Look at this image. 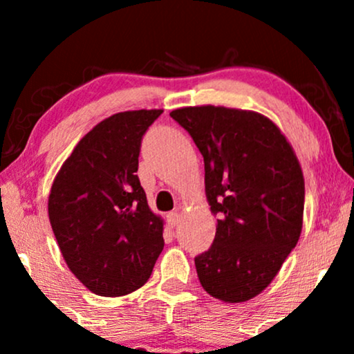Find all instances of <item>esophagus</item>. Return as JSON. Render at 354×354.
Returning a JSON list of instances; mask_svg holds the SVG:
<instances>
[{
    "instance_id": "1",
    "label": "esophagus",
    "mask_w": 354,
    "mask_h": 354,
    "mask_svg": "<svg viewBox=\"0 0 354 354\" xmlns=\"http://www.w3.org/2000/svg\"><path fill=\"white\" fill-rule=\"evenodd\" d=\"M166 221H168V226H171V228H174V226H178V223H180V214H178V213H169L168 216H166Z\"/></svg>"
}]
</instances>
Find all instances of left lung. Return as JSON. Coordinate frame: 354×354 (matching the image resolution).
Wrapping results in <instances>:
<instances>
[{
  "mask_svg": "<svg viewBox=\"0 0 354 354\" xmlns=\"http://www.w3.org/2000/svg\"><path fill=\"white\" fill-rule=\"evenodd\" d=\"M205 160L216 234L194 258L201 286L225 303L254 298L274 279L303 228L304 178L293 146L270 118L248 109L186 106L169 113Z\"/></svg>",
  "mask_w": 354,
  "mask_h": 354,
  "instance_id": "1",
  "label": "left lung"
}]
</instances>
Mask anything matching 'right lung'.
Masks as SVG:
<instances>
[{
  "instance_id": "1",
  "label": "right lung",
  "mask_w": 354,
  "mask_h": 354,
  "mask_svg": "<svg viewBox=\"0 0 354 354\" xmlns=\"http://www.w3.org/2000/svg\"><path fill=\"white\" fill-rule=\"evenodd\" d=\"M163 109L123 111L80 140L53 181L48 216L71 273L100 296H124L148 281L163 251V218L138 178L146 129Z\"/></svg>"
}]
</instances>
